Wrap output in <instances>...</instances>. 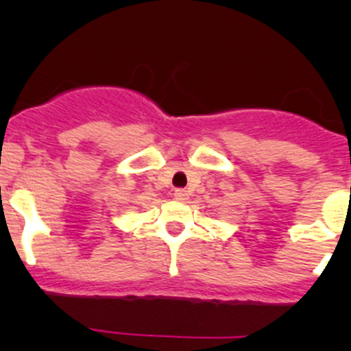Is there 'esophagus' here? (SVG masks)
<instances>
[{"label":"esophagus","instance_id":"34e87169","mask_svg":"<svg viewBox=\"0 0 351 351\" xmlns=\"http://www.w3.org/2000/svg\"><path fill=\"white\" fill-rule=\"evenodd\" d=\"M173 197H175V200H178V202H186L189 200V192L183 189H178V190H175Z\"/></svg>","mask_w":351,"mask_h":351}]
</instances>
